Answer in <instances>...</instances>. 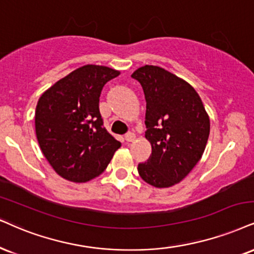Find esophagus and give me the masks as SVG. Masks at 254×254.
I'll use <instances>...</instances> for the list:
<instances>
[{
  "mask_svg": "<svg viewBox=\"0 0 254 254\" xmlns=\"http://www.w3.org/2000/svg\"><path fill=\"white\" fill-rule=\"evenodd\" d=\"M125 139H126V141H128V142H133L134 140H135V134L127 133L126 135H125Z\"/></svg>",
  "mask_w": 254,
  "mask_h": 254,
  "instance_id": "34e87169",
  "label": "esophagus"
}]
</instances>
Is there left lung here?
I'll list each match as a JSON object with an SVG mask.
<instances>
[{"instance_id":"8db88e82","label":"left lung","mask_w":254,"mask_h":254,"mask_svg":"<svg viewBox=\"0 0 254 254\" xmlns=\"http://www.w3.org/2000/svg\"><path fill=\"white\" fill-rule=\"evenodd\" d=\"M146 99L145 134L152 154L139 164L143 181L167 189L184 180L198 164L209 135V117L189 82L158 65H143L132 74Z\"/></svg>"}]
</instances>
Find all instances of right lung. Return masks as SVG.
<instances>
[{"mask_svg": "<svg viewBox=\"0 0 254 254\" xmlns=\"http://www.w3.org/2000/svg\"><path fill=\"white\" fill-rule=\"evenodd\" d=\"M120 71L86 64L49 87L37 101L35 132L56 173L71 183L99 177L121 143L102 126L100 94Z\"/></svg>", "mask_w": 254, "mask_h": 254, "instance_id": "add662e5", "label": "right lung"}]
</instances>
